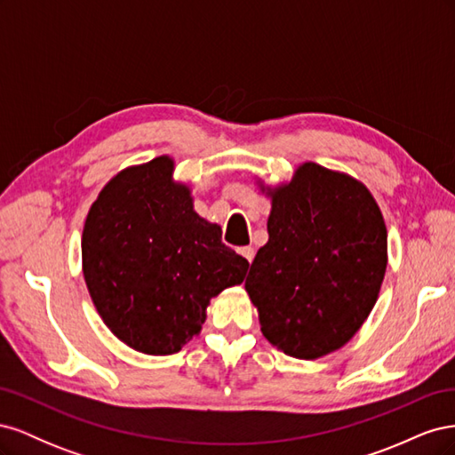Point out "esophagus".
Listing matches in <instances>:
<instances>
[{
	"mask_svg": "<svg viewBox=\"0 0 455 455\" xmlns=\"http://www.w3.org/2000/svg\"><path fill=\"white\" fill-rule=\"evenodd\" d=\"M239 254H241L243 258L249 259L251 264H252V259H254V249H252V246H241V249H239Z\"/></svg>",
	"mask_w": 455,
	"mask_h": 455,
	"instance_id": "1",
	"label": "esophagus"
}]
</instances>
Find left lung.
Listing matches in <instances>:
<instances>
[{
  "instance_id": "1",
  "label": "left lung",
  "mask_w": 455,
  "mask_h": 455,
  "mask_svg": "<svg viewBox=\"0 0 455 455\" xmlns=\"http://www.w3.org/2000/svg\"><path fill=\"white\" fill-rule=\"evenodd\" d=\"M267 243L244 291L261 334L301 361L334 353L359 332L376 306L387 269V228L356 178L301 163L291 182L266 186Z\"/></svg>"
}]
</instances>
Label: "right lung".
I'll use <instances>...</instances> for the list:
<instances>
[{
  "mask_svg": "<svg viewBox=\"0 0 455 455\" xmlns=\"http://www.w3.org/2000/svg\"><path fill=\"white\" fill-rule=\"evenodd\" d=\"M84 277L112 334L146 355H172L201 334L211 299L241 284L249 261L194 211L191 189L159 156L119 171L91 204Z\"/></svg>",
  "mask_w": 455,
  "mask_h": 455,
  "instance_id": "1",
  "label": "right lung"
}]
</instances>
